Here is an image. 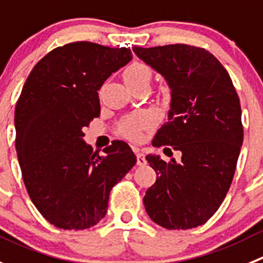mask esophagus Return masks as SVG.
I'll use <instances>...</instances> for the list:
<instances>
[{
  "label": "esophagus",
  "instance_id": "obj_1",
  "mask_svg": "<svg viewBox=\"0 0 263 263\" xmlns=\"http://www.w3.org/2000/svg\"><path fill=\"white\" fill-rule=\"evenodd\" d=\"M136 163H137V166L146 165L145 156H144L143 153H140V152H136Z\"/></svg>",
  "mask_w": 263,
  "mask_h": 263
}]
</instances>
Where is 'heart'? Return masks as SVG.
I'll return each instance as SVG.
<instances>
[{
	"label": "heart",
	"instance_id": "b5f03b06",
	"mask_svg": "<svg viewBox=\"0 0 263 263\" xmlns=\"http://www.w3.org/2000/svg\"><path fill=\"white\" fill-rule=\"evenodd\" d=\"M153 71L148 65L141 62H134L123 71V79L127 85H134L137 83H151ZM145 124L144 115H132L124 119L119 126V135L128 140H137L141 136V131Z\"/></svg>",
	"mask_w": 263,
	"mask_h": 263
}]
</instances>
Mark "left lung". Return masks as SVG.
Instances as JSON below:
<instances>
[{
    "label": "left lung",
    "mask_w": 263,
    "mask_h": 263,
    "mask_svg": "<svg viewBox=\"0 0 263 263\" xmlns=\"http://www.w3.org/2000/svg\"><path fill=\"white\" fill-rule=\"evenodd\" d=\"M132 49L171 88L168 120L152 144L181 153L179 163L146 156L157 179L144 206L163 228L198 227L219 209L234 179L244 137L239 96L227 70L203 48L171 44Z\"/></svg>",
    "instance_id": "8db88e82"
}]
</instances>
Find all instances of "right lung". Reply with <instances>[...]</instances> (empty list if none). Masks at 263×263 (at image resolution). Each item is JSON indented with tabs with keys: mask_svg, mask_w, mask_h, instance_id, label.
Listing matches in <instances>:
<instances>
[{
	"mask_svg": "<svg viewBox=\"0 0 263 263\" xmlns=\"http://www.w3.org/2000/svg\"><path fill=\"white\" fill-rule=\"evenodd\" d=\"M131 58L128 48L75 41L49 51L24 83L15 106L16 154L29 198L54 227L97 224L111 188L136 163L123 141L101 156L83 141V128L100 115L97 90Z\"/></svg>",
	"mask_w": 263,
	"mask_h": 263,
	"instance_id": "1",
	"label": "right lung"
}]
</instances>
